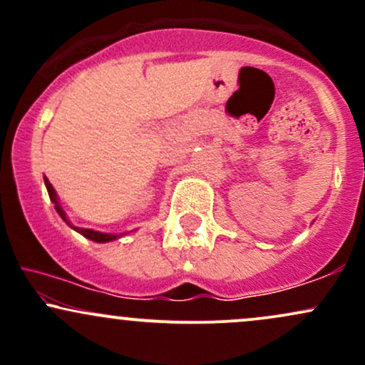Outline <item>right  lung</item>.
<instances>
[{"label": "right lung", "instance_id": "right-lung-1", "mask_svg": "<svg viewBox=\"0 0 365 365\" xmlns=\"http://www.w3.org/2000/svg\"><path fill=\"white\" fill-rule=\"evenodd\" d=\"M44 183H46V188H48L49 199L53 200L54 209H56V212L61 216V220L65 221V223L68 225L70 228L75 230V232H78V233H81V235H83L86 238H89V240H92V242H99V244H104V242H113V240H116V238H118V237H121V235H113V233H101V232H94V230L78 228V226H73V225L68 221V217H66L65 211H63V209H61L60 202H58V195H56V192H54V188H53L51 183H49V180L44 178Z\"/></svg>", "mask_w": 365, "mask_h": 365}]
</instances>
